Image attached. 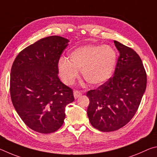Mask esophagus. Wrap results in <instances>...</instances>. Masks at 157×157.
<instances>
[{
	"mask_svg": "<svg viewBox=\"0 0 157 157\" xmlns=\"http://www.w3.org/2000/svg\"><path fill=\"white\" fill-rule=\"evenodd\" d=\"M82 92L80 91H78V90H75L73 91V95H74V98L75 99H78V98H79L82 95Z\"/></svg>",
	"mask_w": 157,
	"mask_h": 157,
	"instance_id": "obj_1",
	"label": "esophagus"
}]
</instances>
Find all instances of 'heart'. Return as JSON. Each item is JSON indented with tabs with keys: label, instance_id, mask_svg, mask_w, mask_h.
<instances>
[{
	"label": "heart",
	"instance_id": "heart-1",
	"mask_svg": "<svg viewBox=\"0 0 157 157\" xmlns=\"http://www.w3.org/2000/svg\"><path fill=\"white\" fill-rule=\"evenodd\" d=\"M117 55L108 45H86L73 50L68 60L61 58L58 71L66 84H72L81 71L84 79L89 84L98 86L108 81L116 67Z\"/></svg>",
	"mask_w": 157,
	"mask_h": 157
}]
</instances>
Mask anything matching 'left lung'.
Returning <instances> with one entry per match:
<instances>
[{
  "instance_id": "left-lung-1",
  "label": "left lung",
  "mask_w": 157,
  "mask_h": 157,
  "mask_svg": "<svg viewBox=\"0 0 157 157\" xmlns=\"http://www.w3.org/2000/svg\"><path fill=\"white\" fill-rule=\"evenodd\" d=\"M119 52L113 75L95 90L89 98L87 115L92 126L102 132H113L132 120L139 108L147 85V75L139 55L114 41Z\"/></svg>"
}]
</instances>
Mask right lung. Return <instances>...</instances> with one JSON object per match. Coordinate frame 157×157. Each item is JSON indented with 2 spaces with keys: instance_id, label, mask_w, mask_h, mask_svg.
<instances>
[{
  "instance_id": "right-lung-1",
  "label": "right lung",
  "mask_w": 157,
  "mask_h": 157,
  "mask_svg": "<svg viewBox=\"0 0 157 157\" xmlns=\"http://www.w3.org/2000/svg\"><path fill=\"white\" fill-rule=\"evenodd\" d=\"M69 40L59 36L41 39L16 57L10 74V95L18 116L41 134L56 132L73 102V90L58 77V62Z\"/></svg>"
}]
</instances>
